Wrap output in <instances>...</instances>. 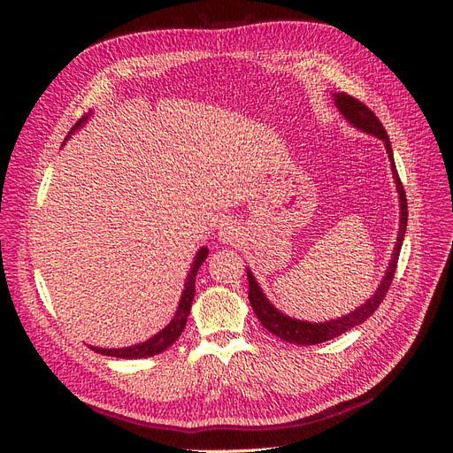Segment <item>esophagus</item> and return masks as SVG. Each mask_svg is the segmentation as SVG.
Wrapping results in <instances>:
<instances>
[{"label": "esophagus", "instance_id": "obj_1", "mask_svg": "<svg viewBox=\"0 0 453 453\" xmlns=\"http://www.w3.org/2000/svg\"><path fill=\"white\" fill-rule=\"evenodd\" d=\"M219 240H221L223 243H236L242 236V230L236 223L232 221H225L221 226H219Z\"/></svg>", "mask_w": 453, "mask_h": 453}]
</instances>
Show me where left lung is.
Instances as JSON below:
<instances>
[{
  "label": "left lung",
  "instance_id": "obj_1",
  "mask_svg": "<svg viewBox=\"0 0 453 453\" xmlns=\"http://www.w3.org/2000/svg\"><path fill=\"white\" fill-rule=\"evenodd\" d=\"M333 100H334V105L338 107L340 115L344 117L353 128H357V130H361L368 135H374V138L381 140L383 145H386L388 157H389V162H391L395 187H396V193H399V208H401L399 232H396V242H395L389 266L386 270V276H383V280L380 281L374 295L370 296L365 304H361L359 308H355L348 315H342V318L325 321V323H311V321L295 319V318H289V315H285L283 311H280L276 306L270 303L268 296L263 293V289H260L258 281L255 280L253 272L248 268L250 303H251L253 311L257 313L258 321L263 323V326L266 328V331H270L273 336L289 342V344H300V346H313V344H321V342H326V340H333L340 334H344L346 331H349V328L365 323L370 318V315L376 311V308L381 304L383 296L388 295L389 285L393 281L396 260H399L403 240H404V234H406V223H408V203H406L404 187H403V183L399 180V173H396V168H395L393 149H391V142L388 138L386 128L381 127V122L378 120V117L372 111H370V109L365 104H361L359 100H355L353 96H349L346 92H336V94H333Z\"/></svg>",
  "mask_w": 453,
  "mask_h": 453
}]
</instances>
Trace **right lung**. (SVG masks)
Returning a JSON list of instances; mask_svg holds the SVG:
<instances>
[{
	"instance_id": "add662e5",
	"label": "right lung",
	"mask_w": 453,
	"mask_h": 453,
	"mask_svg": "<svg viewBox=\"0 0 453 453\" xmlns=\"http://www.w3.org/2000/svg\"><path fill=\"white\" fill-rule=\"evenodd\" d=\"M88 120V115L81 119L77 125L70 130V134H67V138L70 135L79 130L81 127L85 125V122ZM65 138V140H67ZM65 143V142H64ZM208 253L210 250L205 248H200L196 251V257L193 260V265H190V270L187 273V280H185V289L181 293V298H180V304H177V310H175V315L172 318V321L162 328L160 333H157L155 336H150L149 340L142 342V344H134V346H128V348H115V349H105V348H96V346H88L92 351L96 353H102V355H107V357H119V359H143V357H153V355H158L162 353L164 349H168L173 342L181 336L183 328L187 325V318L190 313V306H193V298H195V287H196V273H198V268L202 266V263L205 258H208Z\"/></svg>"
}]
</instances>
